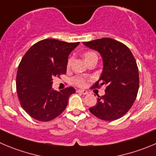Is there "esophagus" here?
I'll return each instance as SVG.
<instances>
[{"label":"esophagus","instance_id":"esophagus-1","mask_svg":"<svg viewBox=\"0 0 156 156\" xmlns=\"http://www.w3.org/2000/svg\"><path fill=\"white\" fill-rule=\"evenodd\" d=\"M77 92L81 93V94H88V91H87L86 90L79 89V90H78V91H77Z\"/></svg>","mask_w":156,"mask_h":156}]
</instances>
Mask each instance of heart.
<instances>
[{"instance_id":"b5f03b06","label":"heart","mask_w":156,"mask_h":156,"mask_svg":"<svg viewBox=\"0 0 156 156\" xmlns=\"http://www.w3.org/2000/svg\"><path fill=\"white\" fill-rule=\"evenodd\" d=\"M95 56H97V55H96L94 51H86L83 54V58H84V60L85 61V62H87L88 60H90L91 58H92L93 57H95ZM71 63V59H68V63H67V66H68V67H70ZM72 82H73V84H75V85H77V86L83 87L85 85V83H86V79L81 76H76L75 77V78H73V79H72Z\"/></svg>"}]
</instances>
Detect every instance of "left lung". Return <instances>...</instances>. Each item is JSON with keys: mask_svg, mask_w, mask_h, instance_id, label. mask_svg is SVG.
Listing matches in <instances>:
<instances>
[{"mask_svg": "<svg viewBox=\"0 0 156 156\" xmlns=\"http://www.w3.org/2000/svg\"><path fill=\"white\" fill-rule=\"evenodd\" d=\"M83 44L99 52L103 60L102 73L93 88L106 85L105 94L98 95V102L89 111L104 121L120 119L131 108L139 91L135 58L126 45L114 39L104 37Z\"/></svg>", "mask_w": 156, "mask_h": 156, "instance_id": "8db88e82", "label": "left lung"}]
</instances>
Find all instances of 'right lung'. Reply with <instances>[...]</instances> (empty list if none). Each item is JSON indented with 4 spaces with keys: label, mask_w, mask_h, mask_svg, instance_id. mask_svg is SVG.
<instances>
[{
    "label": "right lung",
    "mask_w": 156,
    "mask_h": 156,
    "mask_svg": "<svg viewBox=\"0 0 156 156\" xmlns=\"http://www.w3.org/2000/svg\"><path fill=\"white\" fill-rule=\"evenodd\" d=\"M79 43L44 39L24 55L17 68L16 88L21 107L30 117L48 122L66 108L75 89L69 87L60 91L53 90L52 78L66 73L68 55Z\"/></svg>",
    "instance_id": "1"
}]
</instances>
